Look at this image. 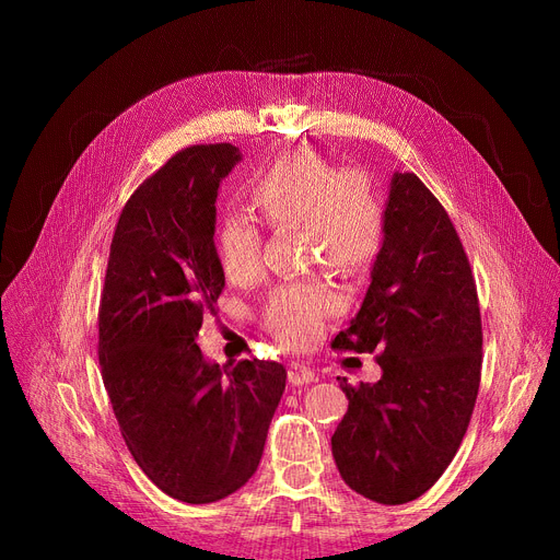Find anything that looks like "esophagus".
<instances>
[{
  "label": "esophagus",
  "mask_w": 560,
  "mask_h": 560,
  "mask_svg": "<svg viewBox=\"0 0 560 560\" xmlns=\"http://www.w3.org/2000/svg\"><path fill=\"white\" fill-rule=\"evenodd\" d=\"M288 381L292 386H304V384H313V381H317V374L306 363H292L288 370Z\"/></svg>",
  "instance_id": "1"
}]
</instances>
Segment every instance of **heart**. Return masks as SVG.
Returning a JSON list of instances; mask_svg holds the SVG:
<instances>
[{"label": "heart", "mask_w": 560, "mask_h": 560, "mask_svg": "<svg viewBox=\"0 0 560 560\" xmlns=\"http://www.w3.org/2000/svg\"><path fill=\"white\" fill-rule=\"evenodd\" d=\"M249 199L268 226L306 229L311 256L319 254L340 272L368 268L384 243V203L368 174L338 170L313 152L285 154L258 172ZM215 249L229 281L249 283L260 275V233L252 222L229 218L218 231ZM338 306V295L325 283H285L265 308V322L283 345L302 347Z\"/></svg>", "instance_id": "heart-1"}]
</instances>
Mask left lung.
I'll return each instance as SVG.
<instances>
[{"instance_id":"obj_1","label":"left lung","mask_w":560,"mask_h":560,"mask_svg":"<svg viewBox=\"0 0 560 560\" xmlns=\"http://www.w3.org/2000/svg\"><path fill=\"white\" fill-rule=\"evenodd\" d=\"M384 213L365 300L331 342L381 351V378L340 381L349 406L331 452L351 490L395 506L424 494L456 456L479 393L483 334L458 233L413 172H393Z\"/></svg>"}]
</instances>
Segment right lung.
<instances>
[{
    "label": "right lung",
    "mask_w": 560,
    "mask_h": 560,
    "mask_svg": "<svg viewBox=\"0 0 560 560\" xmlns=\"http://www.w3.org/2000/svg\"><path fill=\"white\" fill-rule=\"evenodd\" d=\"M238 147L172 156L127 201L100 302L102 378L125 443L150 481L186 504H211L256 472L285 390L275 361H206L197 336L215 315L224 272L215 199Z\"/></svg>",
    "instance_id": "right-lung-1"
}]
</instances>
